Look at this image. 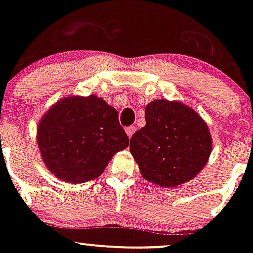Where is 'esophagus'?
<instances>
[{
	"instance_id": "esophagus-1",
	"label": "esophagus",
	"mask_w": 253,
	"mask_h": 253,
	"mask_svg": "<svg viewBox=\"0 0 253 253\" xmlns=\"http://www.w3.org/2000/svg\"><path fill=\"white\" fill-rule=\"evenodd\" d=\"M136 130V127L135 126H129V127H127L126 128V133H127V135H128V138H130V136L133 135V133H134Z\"/></svg>"
}]
</instances>
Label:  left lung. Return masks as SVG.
<instances>
[{"label":"left lung","mask_w":253,"mask_h":253,"mask_svg":"<svg viewBox=\"0 0 253 253\" xmlns=\"http://www.w3.org/2000/svg\"><path fill=\"white\" fill-rule=\"evenodd\" d=\"M145 120L129 144L141 176L164 188L196 177L211 152V136L202 118L179 101L155 100L146 106Z\"/></svg>","instance_id":"8db88e82"}]
</instances>
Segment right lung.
I'll return each instance as SVG.
<instances>
[{
  "mask_svg": "<svg viewBox=\"0 0 253 253\" xmlns=\"http://www.w3.org/2000/svg\"><path fill=\"white\" fill-rule=\"evenodd\" d=\"M128 140L117 109L96 95L62 98L43 114L37 129L46 168L57 178L74 184L102 175Z\"/></svg>",
  "mask_w": 253,
  "mask_h": 253,
  "instance_id": "right-lung-1",
  "label": "right lung"
}]
</instances>
